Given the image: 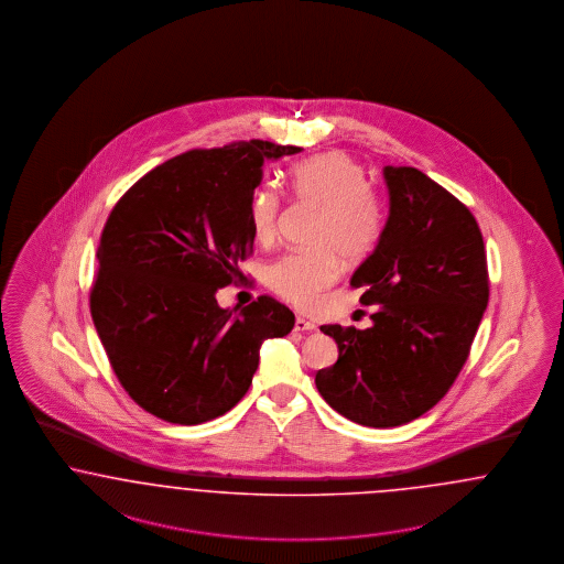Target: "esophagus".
<instances>
[{
  "label": "esophagus",
  "mask_w": 564,
  "mask_h": 564,
  "mask_svg": "<svg viewBox=\"0 0 564 564\" xmlns=\"http://www.w3.org/2000/svg\"><path fill=\"white\" fill-rule=\"evenodd\" d=\"M293 329H295V332H300V334H304V332H315L316 325L313 323V321L304 318V316H295Z\"/></svg>",
  "instance_id": "34e87169"
}]
</instances>
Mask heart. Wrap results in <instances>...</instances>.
<instances>
[{
    "label": "heart",
    "mask_w": 564,
    "mask_h": 564,
    "mask_svg": "<svg viewBox=\"0 0 564 564\" xmlns=\"http://www.w3.org/2000/svg\"><path fill=\"white\" fill-rule=\"evenodd\" d=\"M293 197L318 209L313 251L285 253L267 267L272 292L300 308L315 306L339 274V258L361 260L380 241L382 203L369 188L361 163L346 153H325L300 161L290 174ZM281 212L279 195L264 186L249 202V220L258 239H271Z\"/></svg>",
    "instance_id": "b5f03b06"
}]
</instances>
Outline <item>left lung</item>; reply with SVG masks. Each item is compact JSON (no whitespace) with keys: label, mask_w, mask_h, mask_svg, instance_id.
Instances as JSON below:
<instances>
[{"label":"left lung","mask_w":564,"mask_h":564,"mask_svg":"<svg viewBox=\"0 0 564 564\" xmlns=\"http://www.w3.org/2000/svg\"><path fill=\"white\" fill-rule=\"evenodd\" d=\"M388 218L352 272L367 329L323 325L338 361L315 383L339 415L371 429L401 426L436 405L468 359L489 302L487 256L470 209L415 167H383Z\"/></svg>","instance_id":"1"}]
</instances>
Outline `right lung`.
<instances>
[{"label":"right lung","instance_id":"right-lung-1","mask_svg":"<svg viewBox=\"0 0 564 564\" xmlns=\"http://www.w3.org/2000/svg\"><path fill=\"white\" fill-rule=\"evenodd\" d=\"M297 151L264 140L188 151L115 205L96 249L91 321L144 411L184 426L225 415L248 392L262 341L292 332V311L269 295L237 313L216 293L253 246L249 202L264 161Z\"/></svg>","mask_w":564,"mask_h":564}]
</instances>
